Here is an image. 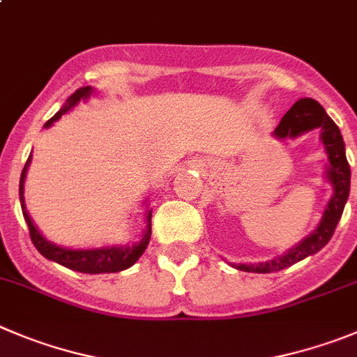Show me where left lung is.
<instances>
[{"label":"left lung","mask_w":357,"mask_h":357,"mask_svg":"<svg viewBox=\"0 0 357 357\" xmlns=\"http://www.w3.org/2000/svg\"><path fill=\"white\" fill-rule=\"evenodd\" d=\"M315 127L322 129V143L329 159L328 178L333 184V198L324 212L319 228L283 257H278L266 264H258V266L241 264L237 266V269L246 271V273H276V271L287 269V267L294 266L296 261L322 250L335 234L336 225L342 218L343 207L349 198V191H351V166L345 157V143H343L338 126L329 119L326 109L317 100L301 99L281 119L280 126L274 129V136L281 139L296 138L299 134L315 129Z\"/></svg>","instance_id":"8db88e82"}]
</instances>
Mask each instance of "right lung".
I'll return each mask as SVG.
<instances>
[{
	"mask_svg": "<svg viewBox=\"0 0 357 357\" xmlns=\"http://www.w3.org/2000/svg\"><path fill=\"white\" fill-rule=\"evenodd\" d=\"M91 93V86H83L79 90H76L68 97L67 104L58 111L51 120H47L45 127L51 126L52 122H56L60 119L61 114L67 113L72 106H76L81 99L88 97ZM29 161H31V157H28V161H26L24 168H22L21 173V182H19V196H21V207H22V215H24L26 223H28V230H29V237H31V243L35 244V248L38 250V253L44 255L45 258L49 260L56 261L60 266L68 267L72 271H79V273H86V274H100V273H119V271L127 269L134 264V261L138 260L139 257L145 251L146 244L150 241V235H152V227H150V218L152 214L146 215V221H149V227H146L145 235L139 241L138 244H134V246H127V248H102V250H65V248L54 246L49 241H45L44 237L40 235V231L35 228L33 221L28 215L24 207V198H22V189H24V176H26V169H28Z\"/></svg>",
	"mask_w": 357,
	"mask_h": 357,
	"instance_id": "right-lung-1",
	"label": "right lung"
}]
</instances>
